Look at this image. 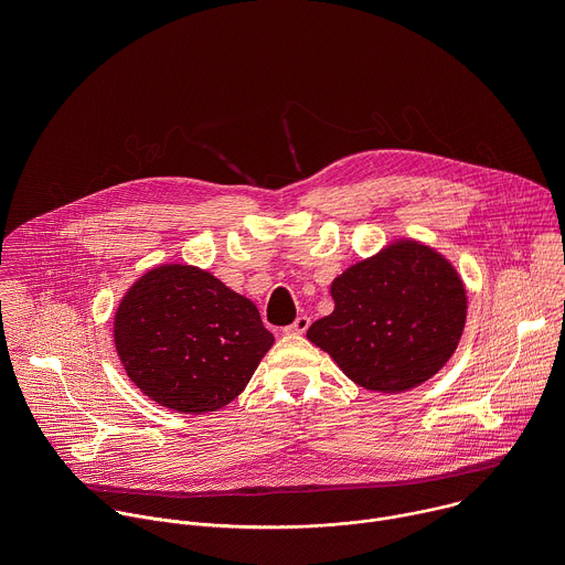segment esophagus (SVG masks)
<instances>
[{
    "mask_svg": "<svg viewBox=\"0 0 565 565\" xmlns=\"http://www.w3.org/2000/svg\"><path fill=\"white\" fill-rule=\"evenodd\" d=\"M308 327H310V317H306V315H299L290 327H286L284 329V333L286 335H301V333H306L308 331Z\"/></svg>",
    "mask_w": 565,
    "mask_h": 565,
    "instance_id": "esophagus-1",
    "label": "esophagus"
}]
</instances>
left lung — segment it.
Segmentation results:
<instances>
[{
	"mask_svg": "<svg viewBox=\"0 0 565 565\" xmlns=\"http://www.w3.org/2000/svg\"><path fill=\"white\" fill-rule=\"evenodd\" d=\"M335 310L308 340L360 386L407 391L443 369L458 347L467 297L456 270L431 248L399 241L340 275Z\"/></svg>",
	"mask_w": 565,
	"mask_h": 565,
	"instance_id": "1",
	"label": "left lung"
}]
</instances>
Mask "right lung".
<instances>
[{
  "label": "right lung",
  "mask_w": 565,
  "mask_h": 565,
  "mask_svg": "<svg viewBox=\"0 0 565 565\" xmlns=\"http://www.w3.org/2000/svg\"><path fill=\"white\" fill-rule=\"evenodd\" d=\"M114 340L131 382L181 414L232 402L275 338L257 306L192 266H160L118 306Z\"/></svg>",
  "instance_id": "1"
}]
</instances>
